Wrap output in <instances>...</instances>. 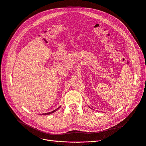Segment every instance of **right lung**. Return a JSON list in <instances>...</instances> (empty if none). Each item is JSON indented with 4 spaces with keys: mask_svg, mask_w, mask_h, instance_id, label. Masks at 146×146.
<instances>
[{
    "mask_svg": "<svg viewBox=\"0 0 146 146\" xmlns=\"http://www.w3.org/2000/svg\"><path fill=\"white\" fill-rule=\"evenodd\" d=\"M58 108H60V107H58V108H56V110H54V111H51V112H49V113H45L44 114H51V113H53L54 112H55V111H56L57 110H58Z\"/></svg>",
    "mask_w": 146,
    "mask_h": 146,
    "instance_id": "1",
    "label": "right lung"
}]
</instances>
